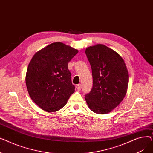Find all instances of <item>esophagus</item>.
Returning a JSON list of instances; mask_svg holds the SVG:
<instances>
[{"mask_svg": "<svg viewBox=\"0 0 153 153\" xmlns=\"http://www.w3.org/2000/svg\"><path fill=\"white\" fill-rule=\"evenodd\" d=\"M76 88H77V89L78 90V91H80L81 89V88H82V85H81V84H77V85H76Z\"/></svg>", "mask_w": 153, "mask_h": 153, "instance_id": "1", "label": "esophagus"}]
</instances>
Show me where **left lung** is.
I'll use <instances>...</instances> for the list:
<instances>
[{
    "label": "left lung",
    "instance_id": "1",
    "mask_svg": "<svg viewBox=\"0 0 153 153\" xmlns=\"http://www.w3.org/2000/svg\"><path fill=\"white\" fill-rule=\"evenodd\" d=\"M92 72L93 87L85 94L89 108L95 114H106L117 107L126 94L129 81L124 60L105 45L86 48Z\"/></svg>",
    "mask_w": 153,
    "mask_h": 153
}]
</instances>
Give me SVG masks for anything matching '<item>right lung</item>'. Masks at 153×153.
<instances>
[{
    "instance_id": "add662e5",
    "label": "right lung",
    "mask_w": 153,
    "mask_h": 153,
    "mask_svg": "<svg viewBox=\"0 0 153 153\" xmlns=\"http://www.w3.org/2000/svg\"><path fill=\"white\" fill-rule=\"evenodd\" d=\"M77 53V50L56 42L38 51L31 59L26 85L31 99L43 110H60L74 92L68 64Z\"/></svg>"
}]
</instances>
